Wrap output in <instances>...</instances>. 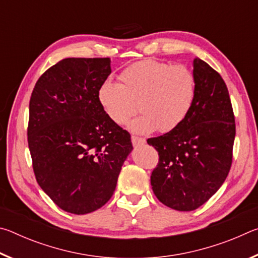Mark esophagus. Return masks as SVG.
Instances as JSON below:
<instances>
[{"mask_svg": "<svg viewBox=\"0 0 258 258\" xmlns=\"http://www.w3.org/2000/svg\"><path fill=\"white\" fill-rule=\"evenodd\" d=\"M131 140H132V143H133L134 147L142 146V145H145V143H146V140L145 139L134 137V135H132V138H131Z\"/></svg>", "mask_w": 258, "mask_h": 258, "instance_id": "obj_1", "label": "esophagus"}]
</instances>
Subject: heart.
<instances>
[{"label":"heart","mask_w":258,"mask_h":258,"mask_svg":"<svg viewBox=\"0 0 258 258\" xmlns=\"http://www.w3.org/2000/svg\"><path fill=\"white\" fill-rule=\"evenodd\" d=\"M120 84L106 81L99 89V102L113 123L124 125L137 112L141 115L127 127L137 134L177 127L190 111L196 95V78L184 64L142 60L121 72Z\"/></svg>","instance_id":"1"}]
</instances>
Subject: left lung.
Listing matches in <instances>:
<instances>
[{"label":"left lung","instance_id":"obj_1","mask_svg":"<svg viewBox=\"0 0 258 258\" xmlns=\"http://www.w3.org/2000/svg\"><path fill=\"white\" fill-rule=\"evenodd\" d=\"M196 95L182 123L148 139L159 154L151 174L152 191L167 207L195 211L220 189L232 163L234 116L223 78L207 62L194 59Z\"/></svg>","mask_w":258,"mask_h":258}]
</instances>
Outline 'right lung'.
Returning a JSON list of instances; mask_svg holds the SVG:
<instances>
[{"label":"right lung","mask_w":258,"mask_h":258,"mask_svg":"<svg viewBox=\"0 0 258 258\" xmlns=\"http://www.w3.org/2000/svg\"><path fill=\"white\" fill-rule=\"evenodd\" d=\"M110 58H66L35 84L29 102L28 147L36 181L64 212L102 207L132 152L131 135L108 118L99 89Z\"/></svg>","instance_id":"obj_1"}]
</instances>
